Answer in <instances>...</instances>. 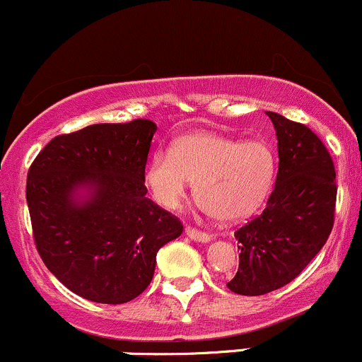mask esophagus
I'll use <instances>...</instances> for the list:
<instances>
[{"instance_id":"obj_1","label":"esophagus","mask_w":362,"mask_h":362,"mask_svg":"<svg viewBox=\"0 0 362 362\" xmlns=\"http://www.w3.org/2000/svg\"><path fill=\"white\" fill-rule=\"evenodd\" d=\"M185 233H186V236H188V238L195 240V242H202V243L211 242V238H212V236L209 235V233L200 231V229H197V228H193V226H186L185 228Z\"/></svg>"}]
</instances>
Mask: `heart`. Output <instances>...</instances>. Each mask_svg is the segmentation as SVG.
<instances>
[{"instance_id": "heart-1", "label": "heart", "mask_w": 362, "mask_h": 362, "mask_svg": "<svg viewBox=\"0 0 362 362\" xmlns=\"http://www.w3.org/2000/svg\"><path fill=\"white\" fill-rule=\"evenodd\" d=\"M273 151L260 141L240 143L212 133L182 136L169 151H157L145 173L151 197L169 211L181 207L192 181L197 198L219 221L250 216L274 180Z\"/></svg>"}]
</instances>
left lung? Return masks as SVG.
<instances>
[{
  "label": "left lung",
  "mask_w": 362,
  "mask_h": 362,
  "mask_svg": "<svg viewBox=\"0 0 362 362\" xmlns=\"http://www.w3.org/2000/svg\"><path fill=\"white\" fill-rule=\"evenodd\" d=\"M278 138V176L267 205L236 229L240 266L228 288L264 295L288 285L328 240L335 219L337 174L329 151L309 127L266 112Z\"/></svg>",
  "instance_id": "1"
}]
</instances>
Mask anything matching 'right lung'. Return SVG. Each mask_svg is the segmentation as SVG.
<instances>
[{"mask_svg":"<svg viewBox=\"0 0 362 362\" xmlns=\"http://www.w3.org/2000/svg\"><path fill=\"white\" fill-rule=\"evenodd\" d=\"M157 124H93L53 138L27 174L34 243L45 266L79 297L126 304L155 273L157 252L182 233L146 197Z\"/></svg>","mask_w":362,"mask_h":362,"instance_id":"1","label":"right lung"}]
</instances>
